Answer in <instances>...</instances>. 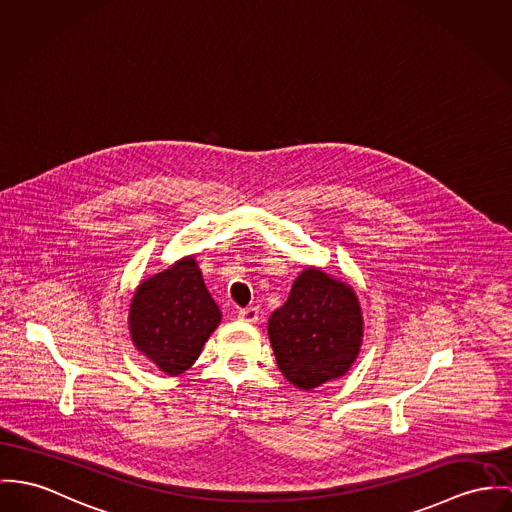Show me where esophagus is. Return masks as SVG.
<instances>
[{"label": "esophagus", "mask_w": 512, "mask_h": 512, "mask_svg": "<svg viewBox=\"0 0 512 512\" xmlns=\"http://www.w3.org/2000/svg\"><path fill=\"white\" fill-rule=\"evenodd\" d=\"M237 317L241 321H247V323H257L259 319V308H245V310H239Z\"/></svg>", "instance_id": "34e87169"}]
</instances>
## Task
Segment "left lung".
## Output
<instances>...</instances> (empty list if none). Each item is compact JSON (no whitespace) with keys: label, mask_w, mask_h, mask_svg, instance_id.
<instances>
[{"label":"left lung","mask_w":512,"mask_h":512,"mask_svg":"<svg viewBox=\"0 0 512 512\" xmlns=\"http://www.w3.org/2000/svg\"><path fill=\"white\" fill-rule=\"evenodd\" d=\"M267 331L282 376L310 392L351 370L364 337L362 308L349 282L308 267Z\"/></svg>","instance_id":"obj_1"}]
</instances>
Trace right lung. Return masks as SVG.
<instances>
[{
  "label": "right lung",
  "instance_id": "right-lung-1",
  "mask_svg": "<svg viewBox=\"0 0 512 512\" xmlns=\"http://www.w3.org/2000/svg\"><path fill=\"white\" fill-rule=\"evenodd\" d=\"M222 321L206 290L195 255L144 278L128 308V331L136 351L167 376H181L197 360Z\"/></svg>",
  "mask_w": 512,
  "mask_h": 512
}]
</instances>
